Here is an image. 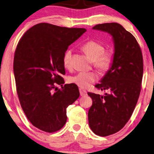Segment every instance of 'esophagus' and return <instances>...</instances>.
<instances>
[{
  "label": "esophagus",
  "instance_id": "1",
  "mask_svg": "<svg viewBox=\"0 0 154 154\" xmlns=\"http://www.w3.org/2000/svg\"><path fill=\"white\" fill-rule=\"evenodd\" d=\"M79 91H80V94H81V96H84V95H85L86 94H87V92H86V90L82 89V88H80Z\"/></svg>",
  "mask_w": 154,
  "mask_h": 154
}]
</instances>
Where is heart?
I'll return each mask as SVG.
<instances>
[{
  "label": "heart",
  "instance_id": "obj_1",
  "mask_svg": "<svg viewBox=\"0 0 154 154\" xmlns=\"http://www.w3.org/2000/svg\"><path fill=\"white\" fill-rule=\"evenodd\" d=\"M82 48L99 70L106 71L110 68L113 62V54L109 51H104V46L102 44L94 41H89L83 44ZM71 55L72 51L71 49H67L63 54L62 62L66 68L70 66ZM97 79L98 75L94 71H81L71 76L70 81L80 88H86Z\"/></svg>",
  "mask_w": 154,
  "mask_h": 154
}]
</instances>
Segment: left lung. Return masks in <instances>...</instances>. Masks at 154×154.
Wrapping results in <instances>:
<instances>
[{
  "label": "left lung",
  "mask_w": 154,
  "mask_h": 154,
  "mask_svg": "<svg viewBox=\"0 0 154 154\" xmlns=\"http://www.w3.org/2000/svg\"><path fill=\"white\" fill-rule=\"evenodd\" d=\"M92 29L108 33L112 37L113 62L95 87L108 90L104 95L88 92L92 105L88 122L94 134L105 137L123 128L131 117L141 91L143 58L133 35L118 23H105Z\"/></svg>",
  "instance_id": "left-lung-1"
}]
</instances>
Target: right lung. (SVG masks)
<instances>
[{"mask_svg": "<svg viewBox=\"0 0 154 154\" xmlns=\"http://www.w3.org/2000/svg\"><path fill=\"white\" fill-rule=\"evenodd\" d=\"M85 31L40 23L29 29L17 46L13 69L21 106L32 125L43 131L60 130L66 122V108L79 97L75 84L63 85L62 57Z\"/></svg>", "mask_w": 154, "mask_h": 154, "instance_id": "add662e5", "label": "right lung"}]
</instances>
